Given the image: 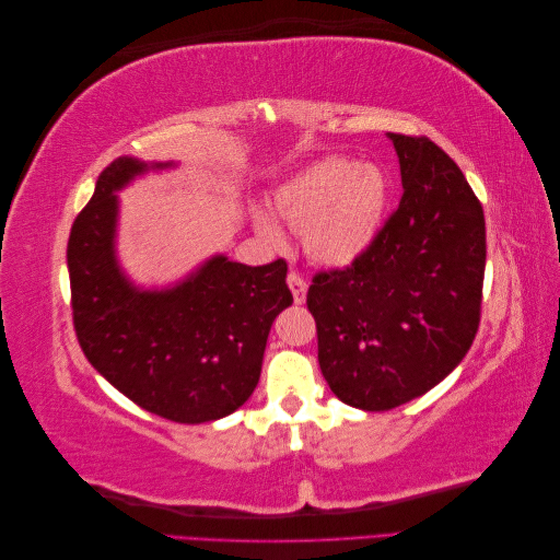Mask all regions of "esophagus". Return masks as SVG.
<instances>
[{
	"instance_id": "obj_1",
	"label": "esophagus",
	"mask_w": 560,
	"mask_h": 560,
	"mask_svg": "<svg viewBox=\"0 0 560 560\" xmlns=\"http://www.w3.org/2000/svg\"><path fill=\"white\" fill-rule=\"evenodd\" d=\"M287 284H290L294 303H299V306H301V303L306 301V290H308L306 280H303L299 273H290V276H287Z\"/></svg>"
}]
</instances>
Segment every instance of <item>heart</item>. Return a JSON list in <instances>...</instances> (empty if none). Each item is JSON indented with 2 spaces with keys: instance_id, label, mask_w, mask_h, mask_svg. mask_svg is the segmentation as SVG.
<instances>
[{
  "instance_id": "obj_1",
  "label": "heart",
  "mask_w": 560,
  "mask_h": 560,
  "mask_svg": "<svg viewBox=\"0 0 560 560\" xmlns=\"http://www.w3.org/2000/svg\"><path fill=\"white\" fill-rule=\"evenodd\" d=\"M387 200L389 184L378 165L327 156L278 186L273 212L303 233V247L315 264L343 268L378 238ZM254 224L268 243H282L280 229L266 214L254 217Z\"/></svg>"
}]
</instances>
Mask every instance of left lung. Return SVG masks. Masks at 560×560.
Listing matches in <instances>:
<instances>
[{
	"label": "left lung",
	"mask_w": 560,
	"mask_h": 560,
	"mask_svg": "<svg viewBox=\"0 0 560 560\" xmlns=\"http://www.w3.org/2000/svg\"><path fill=\"white\" fill-rule=\"evenodd\" d=\"M404 194L378 238L343 270L317 273L308 311L331 393L362 411L425 395L479 329L486 222L460 167L428 138L387 132Z\"/></svg>",
	"instance_id": "1"
}]
</instances>
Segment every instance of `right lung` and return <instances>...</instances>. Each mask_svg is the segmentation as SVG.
Instances as JSON below:
<instances>
[{
	"label": "right lung",
	"instance_id": "add662e5",
	"mask_svg": "<svg viewBox=\"0 0 560 560\" xmlns=\"http://www.w3.org/2000/svg\"><path fill=\"white\" fill-rule=\"evenodd\" d=\"M175 163L116 159L97 177L67 243L79 346L118 393L161 418L198 425L249 399L273 319L292 306L282 259L245 266L224 254L163 290L135 284L116 259L118 196Z\"/></svg>",
	"mask_w": 560,
	"mask_h": 560
}]
</instances>
